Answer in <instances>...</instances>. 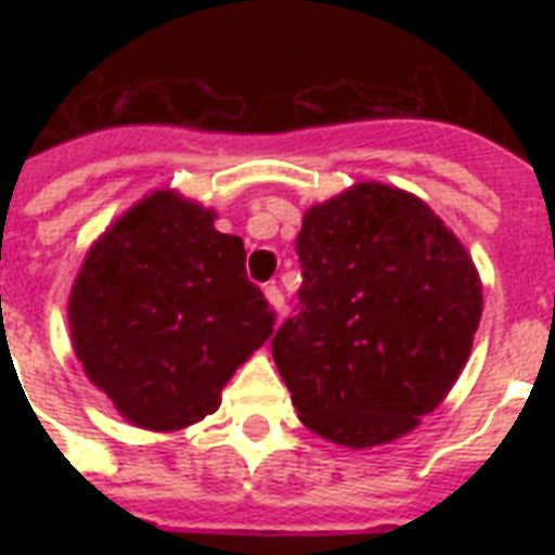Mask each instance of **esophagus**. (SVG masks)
I'll return each instance as SVG.
<instances>
[{"label": "esophagus", "mask_w": 555, "mask_h": 555, "mask_svg": "<svg viewBox=\"0 0 555 555\" xmlns=\"http://www.w3.org/2000/svg\"><path fill=\"white\" fill-rule=\"evenodd\" d=\"M264 296H268V302L273 305V311L282 317V311H285V296H282V291H279L276 285H268L264 287Z\"/></svg>", "instance_id": "obj_1"}]
</instances>
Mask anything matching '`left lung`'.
<instances>
[{
	"label": "left lung",
	"mask_w": 555,
	"mask_h": 555,
	"mask_svg": "<svg viewBox=\"0 0 555 555\" xmlns=\"http://www.w3.org/2000/svg\"><path fill=\"white\" fill-rule=\"evenodd\" d=\"M296 253L299 313L270 348L299 421L346 449L417 429L473 354V256L426 201L379 181L305 209Z\"/></svg>",
	"instance_id": "left-lung-1"
}]
</instances>
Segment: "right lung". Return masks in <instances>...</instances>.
Here are the masks:
<instances>
[{"label": "right lung", "mask_w": 555, "mask_h": 555, "mask_svg": "<svg viewBox=\"0 0 555 555\" xmlns=\"http://www.w3.org/2000/svg\"><path fill=\"white\" fill-rule=\"evenodd\" d=\"M216 209L155 190L91 244L68 296L86 377L120 417L178 431L221 405V388L273 334L276 313L244 273V242Z\"/></svg>", "instance_id": "add662e5"}]
</instances>
